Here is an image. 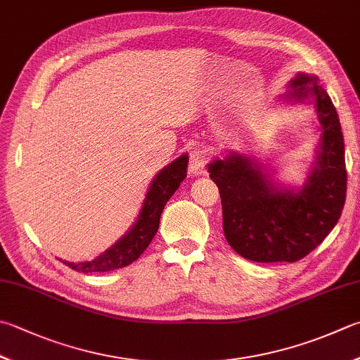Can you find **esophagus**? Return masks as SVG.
Here are the masks:
<instances>
[{
	"instance_id": "1",
	"label": "esophagus",
	"mask_w": 360,
	"mask_h": 360,
	"mask_svg": "<svg viewBox=\"0 0 360 360\" xmlns=\"http://www.w3.org/2000/svg\"><path fill=\"white\" fill-rule=\"evenodd\" d=\"M188 171L193 175H205L207 172L205 152L200 150V148H194V150H191V153H189Z\"/></svg>"
}]
</instances>
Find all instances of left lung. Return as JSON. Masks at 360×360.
Wrapping results in <instances>:
<instances>
[{"mask_svg":"<svg viewBox=\"0 0 360 360\" xmlns=\"http://www.w3.org/2000/svg\"><path fill=\"white\" fill-rule=\"evenodd\" d=\"M281 100L314 105L320 142L301 188L283 186L262 162L232 152L210 161L219 188L222 229L236 254L252 262H297L310 254L340 219L347 199L345 144L338 114L315 75L297 73Z\"/></svg>","mask_w":360,"mask_h":360,"instance_id":"1","label":"left lung"}]
</instances>
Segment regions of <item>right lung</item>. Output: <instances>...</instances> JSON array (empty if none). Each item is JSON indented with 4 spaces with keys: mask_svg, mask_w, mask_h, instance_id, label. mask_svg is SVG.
<instances>
[{
    "mask_svg": "<svg viewBox=\"0 0 360 360\" xmlns=\"http://www.w3.org/2000/svg\"><path fill=\"white\" fill-rule=\"evenodd\" d=\"M186 167L188 155H180L171 165L162 167L147 189L146 199L142 202V208L133 227L97 259L81 263L64 262L67 266L78 273H106V271L128 266L138 260L158 232L161 213L167 200L186 179Z\"/></svg>",
    "mask_w": 360,
    "mask_h": 360,
    "instance_id": "right-lung-1",
    "label": "right lung"
}]
</instances>
